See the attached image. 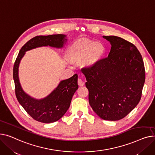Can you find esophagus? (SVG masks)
I'll return each instance as SVG.
<instances>
[{
    "label": "esophagus",
    "instance_id": "obj_1",
    "mask_svg": "<svg viewBox=\"0 0 155 155\" xmlns=\"http://www.w3.org/2000/svg\"><path fill=\"white\" fill-rule=\"evenodd\" d=\"M78 85L80 86H83L84 85V82L81 79H78Z\"/></svg>",
    "mask_w": 155,
    "mask_h": 155
}]
</instances>
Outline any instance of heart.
Listing matches in <instances>:
<instances>
[{"mask_svg": "<svg viewBox=\"0 0 155 155\" xmlns=\"http://www.w3.org/2000/svg\"><path fill=\"white\" fill-rule=\"evenodd\" d=\"M105 53L104 45L89 39H79L72 43L68 48L67 56L71 63L78 64L83 61L87 68L96 66Z\"/></svg>", "mask_w": 155, "mask_h": 155, "instance_id": "obj_1", "label": "heart"}]
</instances>
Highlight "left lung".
I'll return each instance as SVG.
<instances>
[{"label":"left lung","mask_w":155,"mask_h":155,"mask_svg":"<svg viewBox=\"0 0 155 155\" xmlns=\"http://www.w3.org/2000/svg\"><path fill=\"white\" fill-rule=\"evenodd\" d=\"M111 51L92 68H83L89 103L104 120L117 121L128 115L140 101L145 81L142 56L132 43L114 35L103 36Z\"/></svg>","instance_id":"8db88e82"}]
</instances>
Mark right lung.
I'll list each match as a JSON object with an SVG mask.
<instances>
[{
	"mask_svg": "<svg viewBox=\"0 0 155 155\" xmlns=\"http://www.w3.org/2000/svg\"><path fill=\"white\" fill-rule=\"evenodd\" d=\"M66 37L64 34L36 36L23 45L14 63L13 78L17 99L25 111L39 122L51 123L57 121L66 113L72 97L78 89V74L61 81L48 96L38 99L30 96L23 90L19 78V64L26 51L43 46L62 48L67 42Z\"/></svg>",
	"mask_w": 155,
	"mask_h": 155,
	"instance_id": "1",
	"label": "right lung"
}]
</instances>
